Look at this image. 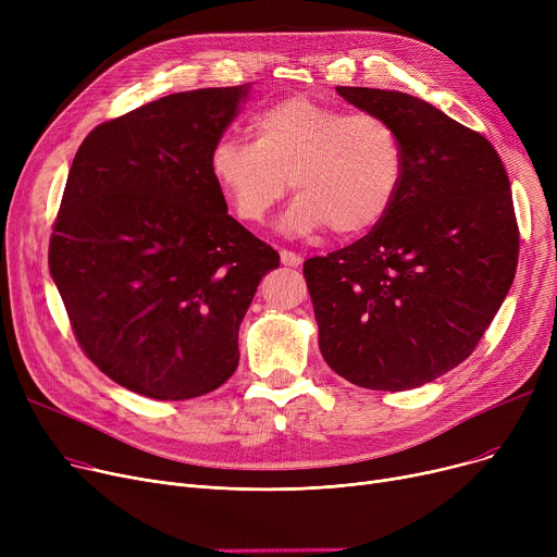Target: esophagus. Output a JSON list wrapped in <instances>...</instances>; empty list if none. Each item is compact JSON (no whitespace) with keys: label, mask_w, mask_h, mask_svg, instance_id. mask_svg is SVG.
<instances>
[{"label":"esophagus","mask_w":557,"mask_h":557,"mask_svg":"<svg viewBox=\"0 0 557 557\" xmlns=\"http://www.w3.org/2000/svg\"><path fill=\"white\" fill-rule=\"evenodd\" d=\"M280 259H282L284 267H288V269L302 267V257L296 255V252H290V250H282V252H280Z\"/></svg>","instance_id":"esophagus-1"}]
</instances>
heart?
<instances>
[{
    "label": "heart",
    "instance_id": "heart-1",
    "mask_svg": "<svg viewBox=\"0 0 557 557\" xmlns=\"http://www.w3.org/2000/svg\"><path fill=\"white\" fill-rule=\"evenodd\" d=\"M252 141L221 135L208 169L227 208L244 223H263L290 187L286 234L332 227L361 237L382 223L399 196L406 153L397 128L372 112H352L290 97L252 116Z\"/></svg>",
    "mask_w": 557,
    "mask_h": 557
}]
</instances>
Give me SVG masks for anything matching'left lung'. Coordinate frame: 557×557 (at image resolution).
<instances>
[{"label":"left lung","mask_w":557,"mask_h":557,"mask_svg":"<svg viewBox=\"0 0 557 557\" xmlns=\"http://www.w3.org/2000/svg\"><path fill=\"white\" fill-rule=\"evenodd\" d=\"M388 120L406 153L388 216L352 246L305 261L327 366L370 391H411L474 352L517 271L508 173L492 144L424 99L336 87Z\"/></svg>","instance_id":"8db88e82"}]
</instances>
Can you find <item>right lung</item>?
<instances>
[{
	"label": "right lung",
	"mask_w": 557,
	"mask_h": 557,
	"mask_svg": "<svg viewBox=\"0 0 557 557\" xmlns=\"http://www.w3.org/2000/svg\"><path fill=\"white\" fill-rule=\"evenodd\" d=\"M250 83L169 95L97 126L74 156L49 273L90 361L151 399L239 366V325L280 255L227 214L208 156Z\"/></svg>",
	"instance_id": "right-lung-1"
}]
</instances>
